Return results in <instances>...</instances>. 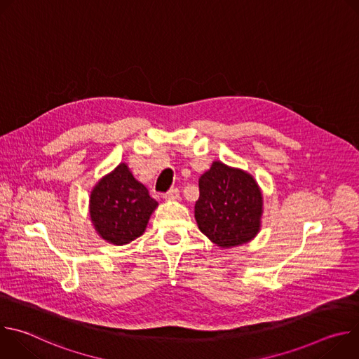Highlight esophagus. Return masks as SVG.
Listing matches in <instances>:
<instances>
[{
	"label": "esophagus",
	"mask_w": 359,
	"mask_h": 359,
	"mask_svg": "<svg viewBox=\"0 0 359 359\" xmlns=\"http://www.w3.org/2000/svg\"><path fill=\"white\" fill-rule=\"evenodd\" d=\"M163 198L168 200V201L177 200V198H179V190H177V189H170L169 191H166V193L163 194Z\"/></svg>",
	"instance_id": "1"
}]
</instances>
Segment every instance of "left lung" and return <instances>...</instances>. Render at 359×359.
I'll use <instances>...</instances> for the list:
<instances>
[{
    "label": "left lung",
    "instance_id": "left-lung-1",
    "mask_svg": "<svg viewBox=\"0 0 359 359\" xmlns=\"http://www.w3.org/2000/svg\"><path fill=\"white\" fill-rule=\"evenodd\" d=\"M194 219L200 231L222 248L252 240L260 231L263 194L251 175L213 162L198 179Z\"/></svg>",
    "mask_w": 359,
    "mask_h": 359
}]
</instances>
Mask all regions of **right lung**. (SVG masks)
I'll list each match as a JSON object with an SVG mask.
<instances>
[{
	"instance_id": "obj_1",
	"label": "right lung",
	"mask_w": 359,
	"mask_h": 359,
	"mask_svg": "<svg viewBox=\"0 0 359 359\" xmlns=\"http://www.w3.org/2000/svg\"><path fill=\"white\" fill-rule=\"evenodd\" d=\"M89 213L97 234L123 245L143 234L158 201L137 182L125 163L102 177L90 191Z\"/></svg>"
}]
</instances>
